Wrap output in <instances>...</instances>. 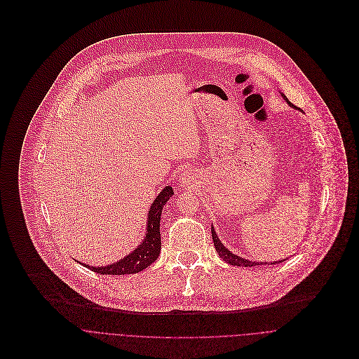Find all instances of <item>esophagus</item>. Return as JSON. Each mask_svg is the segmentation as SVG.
<instances>
[{"label":"esophagus","instance_id":"esophagus-1","mask_svg":"<svg viewBox=\"0 0 359 359\" xmlns=\"http://www.w3.org/2000/svg\"><path fill=\"white\" fill-rule=\"evenodd\" d=\"M180 181H181V185H189L191 182H192V175H191V172H188V171H185L184 174H181V177H180Z\"/></svg>","mask_w":359,"mask_h":359}]
</instances>
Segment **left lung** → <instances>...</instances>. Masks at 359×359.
Masks as SVG:
<instances>
[{"mask_svg": "<svg viewBox=\"0 0 359 359\" xmlns=\"http://www.w3.org/2000/svg\"><path fill=\"white\" fill-rule=\"evenodd\" d=\"M281 96L284 97L285 102H287V103L293 107V104L289 102L287 97H285L284 95H281ZM210 231H212V239H213L215 249H217V252H218V255L221 256V259H224V260H225L226 263H229V264H233V266H243V267H252V266H257V264H278V263L284 262V260H280V262H273V263H263V262H250V260H246V259H243V257H241V256L233 255L231 250H228V249L221 243V241H219V238L217 236V232H215L213 226H210Z\"/></svg>", "mask_w": 359, "mask_h": 359, "instance_id": "obj_1", "label": "left lung"}]
</instances>
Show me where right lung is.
Here are the masks:
<instances>
[{
    "instance_id": "right-lung-1",
    "label": "right lung",
    "mask_w": 359,
    "mask_h": 359,
    "mask_svg": "<svg viewBox=\"0 0 359 359\" xmlns=\"http://www.w3.org/2000/svg\"><path fill=\"white\" fill-rule=\"evenodd\" d=\"M174 195V189L171 187H165L160 195L154 199L150 210H149V219H147V231L142 242L124 259L109 264L103 267H95L89 266L92 271L100 273V274H113V276H121V274H134L141 270L149 267L153 262H156L160 256L161 250V235H160V221L163 206L165 202ZM86 266V264H85ZM88 267V266H86Z\"/></svg>"
}]
</instances>
